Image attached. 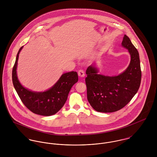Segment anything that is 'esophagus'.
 Instances as JSON below:
<instances>
[{
  "instance_id": "1",
  "label": "esophagus",
  "mask_w": 157,
  "mask_h": 157,
  "mask_svg": "<svg viewBox=\"0 0 157 157\" xmlns=\"http://www.w3.org/2000/svg\"><path fill=\"white\" fill-rule=\"evenodd\" d=\"M78 75L80 77H84L85 74V72L83 70H79L78 72Z\"/></svg>"
}]
</instances>
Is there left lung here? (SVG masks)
<instances>
[{
  "instance_id": "8db88e82",
  "label": "left lung",
  "mask_w": 157,
  "mask_h": 157,
  "mask_svg": "<svg viewBox=\"0 0 157 157\" xmlns=\"http://www.w3.org/2000/svg\"><path fill=\"white\" fill-rule=\"evenodd\" d=\"M122 47L128 50L131 61L129 66L117 75L98 74L94 65L88 67L85 78L87 98L90 106L97 112H113L124 107L140 88L141 72L139 54L129 38L124 35Z\"/></svg>"
}]
</instances>
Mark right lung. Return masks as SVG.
Here are the masks:
<instances>
[{
	"instance_id": "add662e5",
	"label": "right lung",
	"mask_w": 157,
	"mask_h": 157,
	"mask_svg": "<svg viewBox=\"0 0 157 157\" xmlns=\"http://www.w3.org/2000/svg\"><path fill=\"white\" fill-rule=\"evenodd\" d=\"M23 47L18 51L12 72L14 89L23 103L31 112L44 116L54 115L63 106L71 88L78 82L77 72L71 71L63 74L52 87L45 91H33L26 88L19 82L17 74L19 56Z\"/></svg>"
}]
</instances>
